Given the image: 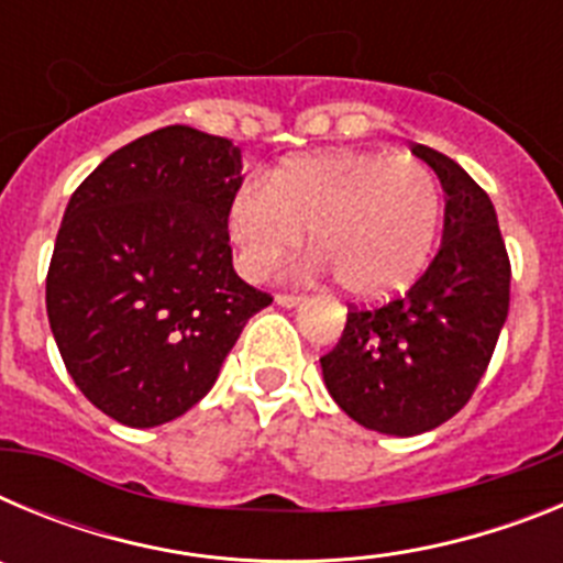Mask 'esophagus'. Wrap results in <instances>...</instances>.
I'll list each match as a JSON object with an SVG mask.
<instances>
[{"label": "esophagus", "mask_w": 563, "mask_h": 563, "mask_svg": "<svg viewBox=\"0 0 563 563\" xmlns=\"http://www.w3.org/2000/svg\"><path fill=\"white\" fill-rule=\"evenodd\" d=\"M301 301H305V296H290V292H278L276 296V305L287 307V310H290V307H298Z\"/></svg>", "instance_id": "1"}]
</instances>
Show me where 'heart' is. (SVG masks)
<instances>
[{"label":"heart","instance_id":"obj_1","mask_svg":"<svg viewBox=\"0 0 563 563\" xmlns=\"http://www.w3.org/2000/svg\"><path fill=\"white\" fill-rule=\"evenodd\" d=\"M442 197L429 166L380 152L292 157L247 180L228 206V236L242 276L265 278L301 239L316 247L307 273H335L363 301L417 282L434 253Z\"/></svg>","mask_w":563,"mask_h":563}]
</instances>
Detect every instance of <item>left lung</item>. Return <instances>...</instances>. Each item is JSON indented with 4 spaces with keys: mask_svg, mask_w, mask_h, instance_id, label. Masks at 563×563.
<instances>
[{
    "mask_svg": "<svg viewBox=\"0 0 563 563\" xmlns=\"http://www.w3.org/2000/svg\"><path fill=\"white\" fill-rule=\"evenodd\" d=\"M411 154L445 191L440 251L409 292L350 310L341 341L321 357L332 400L391 437L437 429L471 400L510 307V258L490 197L442 152L415 143Z\"/></svg>",
    "mask_w": 563,
    "mask_h": 563,
    "instance_id": "8db88e82",
    "label": "left lung"
}]
</instances>
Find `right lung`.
<instances>
[{
	"instance_id": "1",
	"label": "right lung",
	"mask_w": 563,
	"mask_h": 563,
	"mask_svg": "<svg viewBox=\"0 0 563 563\" xmlns=\"http://www.w3.org/2000/svg\"><path fill=\"white\" fill-rule=\"evenodd\" d=\"M239 186V146L166 126L109 154L69 197L47 271L49 330L112 420L152 429L186 415L273 301L233 271L225 217Z\"/></svg>"
}]
</instances>
